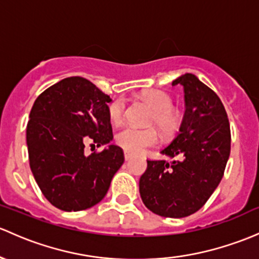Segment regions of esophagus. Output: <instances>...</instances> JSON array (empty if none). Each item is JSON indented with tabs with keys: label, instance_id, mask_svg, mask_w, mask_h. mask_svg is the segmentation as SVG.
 Listing matches in <instances>:
<instances>
[{
	"label": "esophagus",
	"instance_id": "1",
	"mask_svg": "<svg viewBox=\"0 0 259 259\" xmlns=\"http://www.w3.org/2000/svg\"><path fill=\"white\" fill-rule=\"evenodd\" d=\"M124 156H125V160H126V161H129V160L133 159V155L129 154V152H125Z\"/></svg>",
	"mask_w": 259,
	"mask_h": 259
}]
</instances>
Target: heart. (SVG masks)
Instances as JSON below:
<instances>
[{"label": "heart", "instance_id": "obj_1", "mask_svg": "<svg viewBox=\"0 0 259 259\" xmlns=\"http://www.w3.org/2000/svg\"><path fill=\"white\" fill-rule=\"evenodd\" d=\"M143 98L155 109L154 120L156 121V124L164 130H170L175 121V116L171 111L172 99L170 95L162 91L152 89V91L145 92L143 94ZM125 107H126V103H125L124 98H119L110 104L109 116L114 124H119L122 121ZM115 141L125 151L130 152V154H140L146 148L156 145L159 141V135H157L156 130L152 127H139L134 125H127L116 134Z\"/></svg>", "mask_w": 259, "mask_h": 259}]
</instances>
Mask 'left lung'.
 <instances>
[{
  "mask_svg": "<svg viewBox=\"0 0 259 259\" xmlns=\"http://www.w3.org/2000/svg\"><path fill=\"white\" fill-rule=\"evenodd\" d=\"M176 84L184 87L185 114L178 135L161 150L172 161L148 160L139 181L144 205L171 219L190 216L207 202L231 151L230 121L219 95L191 73Z\"/></svg>",
  "mask_w": 259,
  "mask_h": 259,
  "instance_id": "8db88e82",
  "label": "left lung"
}]
</instances>
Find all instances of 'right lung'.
<instances>
[{
  "instance_id": "right-lung-1",
  "label": "right lung",
  "mask_w": 259,
  "mask_h": 259,
  "mask_svg": "<svg viewBox=\"0 0 259 259\" xmlns=\"http://www.w3.org/2000/svg\"><path fill=\"white\" fill-rule=\"evenodd\" d=\"M110 97L92 81L69 77L46 89L34 102L27 124L29 166L45 197L63 211L93 207L107 195L124 162L122 149L108 145L87 156V143L113 140Z\"/></svg>"
}]
</instances>
